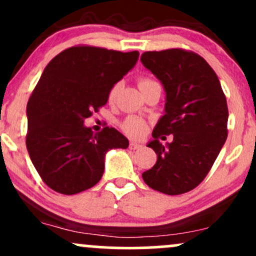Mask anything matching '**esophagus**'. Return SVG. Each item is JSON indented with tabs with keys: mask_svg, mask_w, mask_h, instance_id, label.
<instances>
[{
	"mask_svg": "<svg viewBox=\"0 0 256 256\" xmlns=\"http://www.w3.org/2000/svg\"><path fill=\"white\" fill-rule=\"evenodd\" d=\"M141 147H142V144H137V142H134V141L130 142V148L131 150H138V148H141Z\"/></svg>",
	"mask_w": 256,
	"mask_h": 256,
	"instance_id": "1",
	"label": "esophagus"
}]
</instances>
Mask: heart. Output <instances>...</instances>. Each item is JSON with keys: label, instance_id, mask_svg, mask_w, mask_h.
Returning a JSON list of instances; mask_svg holds the SVG:
<instances>
[{"label": "heart", "instance_id": "heart-1", "mask_svg": "<svg viewBox=\"0 0 256 256\" xmlns=\"http://www.w3.org/2000/svg\"><path fill=\"white\" fill-rule=\"evenodd\" d=\"M154 82L156 80H153L152 78H148V77H141V78H138V80H137V84H138L140 90H144V87H147V86L150 84V83H154ZM118 90H119V83L112 86V90H110L109 96H108L109 102L114 100L115 96H116ZM121 128H122L124 132H126L128 135L134 136V137H140L144 134V130H146V122L137 116H128L122 121V124H121Z\"/></svg>", "mask_w": 256, "mask_h": 256}]
</instances>
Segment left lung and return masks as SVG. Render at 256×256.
Instances as JSON below:
<instances>
[{"instance_id":"1","label":"left lung","mask_w":256,"mask_h":256,"mask_svg":"<svg viewBox=\"0 0 256 256\" xmlns=\"http://www.w3.org/2000/svg\"><path fill=\"white\" fill-rule=\"evenodd\" d=\"M141 61L166 93V114L148 144L157 162L142 178L160 192L185 194L205 179L227 140L226 96L216 72L194 51H146ZM162 134H173L174 142L164 148L158 141Z\"/></svg>"}]
</instances>
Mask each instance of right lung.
<instances>
[{
    "label": "right lung",
    "mask_w": 256,
    "mask_h": 256,
    "mask_svg": "<svg viewBox=\"0 0 256 256\" xmlns=\"http://www.w3.org/2000/svg\"><path fill=\"white\" fill-rule=\"evenodd\" d=\"M137 58L138 51L74 45L45 67L26 106V144L54 192L74 195L90 189L103 176L106 150L128 148V138L114 128L94 134L83 121L106 106L112 86Z\"/></svg>",
    "instance_id": "1"
}]
</instances>
